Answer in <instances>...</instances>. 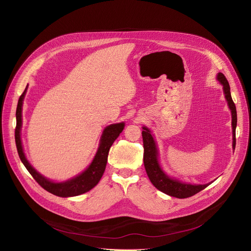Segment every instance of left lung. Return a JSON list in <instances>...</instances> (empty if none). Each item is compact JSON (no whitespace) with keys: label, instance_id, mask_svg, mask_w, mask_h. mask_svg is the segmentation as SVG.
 I'll use <instances>...</instances> for the list:
<instances>
[{"label":"left lung","instance_id":"1","mask_svg":"<svg viewBox=\"0 0 251 251\" xmlns=\"http://www.w3.org/2000/svg\"><path fill=\"white\" fill-rule=\"evenodd\" d=\"M217 80L223 86V92L225 95V99L227 101L228 107L231 111V127H232V148L236 147V127H237V109L234 105L231 95H230V87L228 84L227 79L222 73H218ZM143 143H144V166L146 169L147 175L150 181L154 187L163 192L169 196L176 197V198H188L200 191L204 190L208 187L209 183L205 184H191L181 182L177 179L171 178L168 176L161 169L158 163V150L156 147V143L153 139L150 129L147 127H143Z\"/></svg>","mask_w":251,"mask_h":251}]
</instances>
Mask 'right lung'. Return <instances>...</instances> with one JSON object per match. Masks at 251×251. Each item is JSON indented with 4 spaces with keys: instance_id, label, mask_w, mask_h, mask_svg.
Wrapping results in <instances>:
<instances>
[{
    "instance_id": "obj_1",
    "label": "right lung",
    "mask_w": 251,
    "mask_h": 251,
    "mask_svg": "<svg viewBox=\"0 0 251 251\" xmlns=\"http://www.w3.org/2000/svg\"><path fill=\"white\" fill-rule=\"evenodd\" d=\"M27 87L28 85L26 86L25 91H24V93L21 95L19 99L17 107V127H15V144H17L18 153L22 163L26 167L29 173L37 181L40 187L44 188L46 191L50 192L53 195L59 197H73L81 195V194L92 190L100 181L101 177L105 171V168H106L109 149L111 147V145L117 140V137L120 135V133L123 131L125 124L123 122L111 124L104 129L101 135L99 148L97 150V153L92 161V164L88 166V168H86L85 171L75 177H73V178L67 181L54 182L50 179L46 178L42 174H39L36 170L29 164V161L27 160L25 153H24L23 150L21 140L22 108L23 101L27 92Z\"/></svg>"
}]
</instances>
